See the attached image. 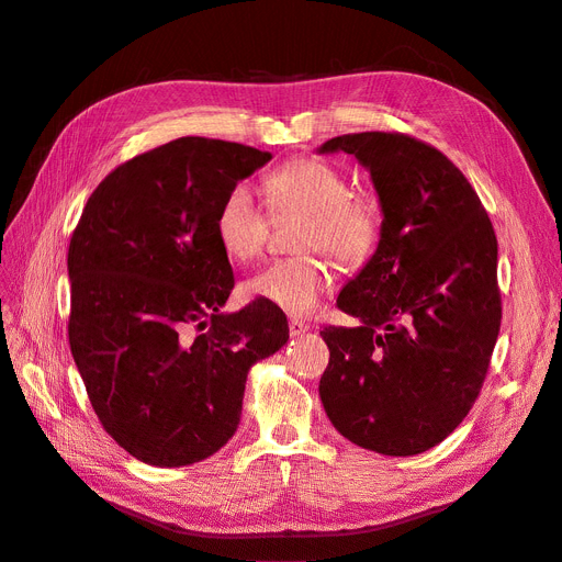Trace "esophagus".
<instances>
[{"mask_svg":"<svg viewBox=\"0 0 562 562\" xmlns=\"http://www.w3.org/2000/svg\"><path fill=\"white\" fill-rule=\"evenodd\" d=\"M288 330H291V337H302L304 333L310 330V326L302 318H291V321H288Z\"/></svg>","mask_w":562,"mask_h":562,"instance_id":"1","label":"esophagus"}]
</instances>
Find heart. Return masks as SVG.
<instances>
[{"instance_id":"obj_1","label":"heart","mask_w":562,"mask_h":562,"mask_svg":"<svg viewBox=\"0 0 562 562\" xmlns=\"http://www.w3.org/2000/svg\"><path fill=\"white\" fill-rule=\"evenodd\" d=\"M274 211H302L300 250L323 248L347 267L363 265L380 239L375 196L349 190L347 176L321 159L288 161L265 178ZM215 239L227 258L248 262L267 239V213L246 182L229 187L215 213ZM335 285L333 265L321 255H297L267 265L246 281V293L293 316L312 314Z\"/></svg>"}]
</instances>
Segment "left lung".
<instances>
[{"instance_id":"8db88e82","label":"left lung","mask_w":562,"mask_h":562,"mask_svg":"<svg viewBox=\"0 0 562 562\" xmlns=\"http://www.w3.org/2000/svg\"><path fill=\"white\" fill-rule=\"evenodd\" d=\"M380 196L378 250L339 291L356 328L321 330L330 361L318 396L333 427L366 450L411 457L438 446L479 398L502 297L497 236L464 173L403 133H347Z\"/></svg>"}]
</instances>
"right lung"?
Wrapping results in <instances>:
<instances>
[{"mask_svg": "<svg viewBox=\"0 0 562 562\" xmlns=\"http://www.w3.org/2000/svg\"><path fill=\"white\" fill-rule=\"evenodd\" d=\"M269 159L187 135L114 168L79 217L70 349L105 431L145 464L223 448L248 370L288 342L283 312L262 300L223 312L234 274L215 239L220 201Z\"/></svg>", "mask_w": 562, "mask_h": 562, "instance_id": "1", "label": "right lung"}]
</instances>
